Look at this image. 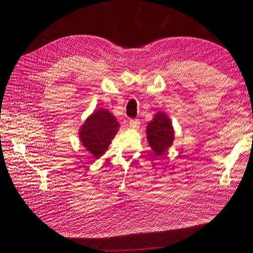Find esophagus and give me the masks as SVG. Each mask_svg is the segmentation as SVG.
Instances as JSON below:
<instances>
[{"mask_svg":"<svg viewBox=\"0 0 253 253\" xmlns=\"http://www.w3.org/2000/svg\"><path fill=\"white\" fill-rule=\"evenodd\" d=\"M128 125H129L130 128H138L140 126V120L139 119H130Z\"/></svg>","mask_w":253,"mask_h":253,"instance_id":"34e87169","label":"esophagus"}]
</instances>
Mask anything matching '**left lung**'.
<instances>
[{
	"mask_svg": "<svg viewBox=\"0 0 253 253\" xmlns=\"http://www.w3.org/2000/svg\"><path fill=\"white\" fill-rule=\"evenodd\" d=\"M148 144L157 156L163 155L173 144L174 128L170 118L164 112H159L146 126Z\"/></svg>",
	"mask_w": 253,
	"mask_h": 253,
	"instance_id": "1",
	"label": "left lung"
}]
</instances>
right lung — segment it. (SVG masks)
<instances>
[{
	"label": "right lung",
	"mask_w": 253,
	"mask_h": 253,
	"mask_svg": "<svg viewBox=\"0 0 253 253\" xmlns=\"http://www.w3.org/2000/svg\"><path fill=\"white\" fill-rule=\"evenodd\" d=\"M119 123L106 109H98L89 115L79 129L82 145L95 159L102 157L118 132Z\"/></svg>",
	"instance_id": "obj_1"
}]
</instances>
